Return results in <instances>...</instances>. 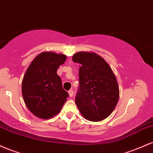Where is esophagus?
<instances>
[{"mask_svg":"<svg viewBox=\"0 0 153 153\" xmlns=\"http://www.w3.org/2000/svg\"><path fill=\"white\" fill-rule=\"evenodd\" d=\"M68 94H69V96H71V97H72V96H73V91L72 90H70L69 91H68Z\"/></svg>","mask_w":153,"mask_h":153,"instance_id":"1","label":"esophagus"}]
</instances>
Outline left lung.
<instances>
[{
  "label": "left lung",
  "instance_id": "8db88e82",
  "mask_svg": "<svg viewBox=\"0 0 153 153\" xmlns=\"http://www.w3.org/2000/svg\"><path fill=\"white\" fill-rule=\"evenodd\" d=\"M80 63V88L75 103L87 120L99 122L114 110L119 98L117 78L109 65L102 57L93 52H78L72 57Z\"/></svg>",
  "mask_w": 153,
  "mask_h": 153
}]
</instances>
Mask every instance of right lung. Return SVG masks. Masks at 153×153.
<instances>
[{
	"instance_id": "1",
	"label": "right lung",
	"mask_w": 153,
	"mask_h": 153,
	"mask_svg": "<svg viewBox=\"0 0 153 153\" xmlns=\"http://www.w3.org/2000/svg\"><path fill=\"white\" fill-rule=\"evenodd\" d=\"M65 54L43 52L29 65L22 80V96L26 107L34 116L49 119L57 115L67 101L57 68L65 62Z\"/></svg>"
}]
</instances>
